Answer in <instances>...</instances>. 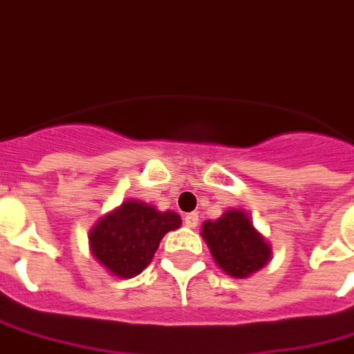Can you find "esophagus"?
Returning a JSON list of instances; mask_svg holds the SVG:
<instances>
[{
    "label": "esophagus",
    "instance_id": "1",
    "mask_svg": "<svg viewBox=\"0 0 354 354\" xmlns=\"http://www.w3.org/2000/svg\"><path fill=\"white\" fill-rule=\"evenodd\" d=\"M184 223L187 225V227L195 230V227L199 225V214H197V212H192V214H187L184 218Z\"/></svg>",
    "mask_w": 354,
    "mask_h": 354
}]
</instances>
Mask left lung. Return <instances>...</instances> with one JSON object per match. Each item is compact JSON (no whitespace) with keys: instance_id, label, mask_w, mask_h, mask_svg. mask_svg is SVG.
Segmentation results:
<instances>
[{"instance_id":"8db88e82","label":"left lung","mask_w":354,"mask_h":354,"mask_svg":"<svg viewBox=\"0 0 354 354\" xmlns=\"http://www.w3.org/2000/svg\"><path fill=\"white\" fill-rule=\"evenodd\" d=\"M203 237L216 263L237 279L260 271L271 256L269 245L241 210H227L216 222H205Z\"/></svg>"}]
</instances>
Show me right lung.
<instances>
[{
  "mask_svg": "<svg viewBox=\"0 0 354 354\" xmlns=\"http://www.w3.org/2000/svg\"><path fill=\"white\" fill-rule=\"evenodd\" d=\"M180 223L176 212H159L142 201H127L94 225L91 250L115 277L131 279L149 266L161 239Z\"/></svg>",
  "mask_w": 354,
  "mask_h": 354,
  "instance_id": "add662e5",
  "label": "right lung"
}]
</instances>
